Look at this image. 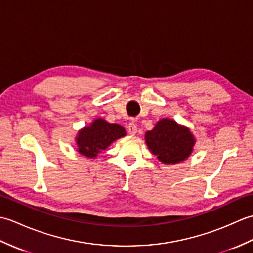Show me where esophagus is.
<instances>
[{
	"label": "esophagus",
	"instance_id": "esophagus-1",
	"mask_svg": "<svg viewBox=\"0 0 253 253\" xmlns=\"http://www.w3.org/2000/svg\"><path fill=\"white\" fill-rule=\"evenodd\" d=\"M128 133L129 135H136L137 133V125L135 123H129V125H128Z\"/></svg>",
	"mask_w": 253,
	"mask_h": 253
}]
</instances>
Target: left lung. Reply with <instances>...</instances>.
Returning a JSON list of instances; mask_svg holds the SVG:
<instances>
[{
  "label": "left lung",
  "instance_id": "left-lung-1",
  "mask_svg": "<svg viewBox=\"0 0 253 253\" xmlns=\"http://www.w3.org/2000/svg\"><path fill=\"white\" fill-rule=\"evenodd\" d=\"M144 137L151 153L165 164H176L185 161L191 154L196 143L189 128L169 118L160 120Z\"/></svg>",
  "mask_w": 253,
  "mask_h": 253
}]
</instances>
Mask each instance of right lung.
<instances>
[{"instance_id":"add662e5","label":"right lung","mask_w":253,"mask_h":253,"mask_svg":"<svg viewBox=\"0 0 253 253\" xmlns=\"http://www.w3.org/2000/svg\"><path fill=\"white\" fill-rule=\"evenodd\" d=\"M126 136V130L118 124H111L103 118H96L89 126L78 131L76 137L77 151L84 157L95 158L111 143Z\"/></svg>"}]
</instances>
